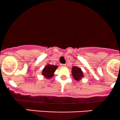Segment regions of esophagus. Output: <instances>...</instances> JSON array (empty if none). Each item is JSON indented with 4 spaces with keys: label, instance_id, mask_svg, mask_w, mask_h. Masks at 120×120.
Masks as SVG:
<instances>
[{
    "label": "esophagus",
    "instance_id": "1",
    "mask_svg": "<svg viewBox=\"0 0 120 120\" xmlns=\"http://www.w3.org/2000/svg\"><path fill=\"white\" fill-rule=\"evenodd\" d=\"M66 65L65 64H61L62 67H66Z\"/></svg>",
    "mask_w": 120,
    "mask_h": 120
}]
</instances>
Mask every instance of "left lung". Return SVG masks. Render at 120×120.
<instances>
[{
    "label": "left lung",
    "instance_id": "obj_1",
    "mask_svg": "<svg viewBox=\"0 0 120 120\" xmlns=\"http://www.w3.org/2000/svg\"><path fill=\"white\" fill-rule=\"evenodd\" d=\"M72 75L76 80L79 81L83 77V73L81 68L77 66H73L72 68Z\"/></svg>",
    "mask_w": 120,
    "mask_h": 120
}]
</instances>
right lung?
<instances>
[{
	"mask_svg": "<svg viewBox=\"0 0 120 120\" xmlns=\"http://www.w3.org/2000/svg\"><path fill=\"white\" fill-rule=\"evenodd\" d=\"M57 66L51 65L50 64H48L43 69L42 74L44 77L49 79L53 77L54 76V73L57 68Z\"/></svg>",
	"mask_w": 120,
	"mask_h": 120,
	"instance_id": "add662e5",
	"label": "right lung"
}]
</instances>
